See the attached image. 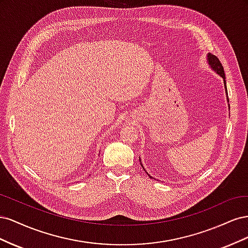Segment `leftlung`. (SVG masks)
<instances>
[{"mask_svg":"<svg viewBox=\"0 0 248 248\" xmlns=\"http://www.w3.org/2000/svg\"><path fill=\"white\" fill-rule=\"evenodd\" d=\"M208 62H209V65L212 67V68L219 74V76L223 78V84H224V87H226V91H227V82H226V76H224V70H223V67H222V65H221V63H220V61H219V59L217 58L216 56H214V55H211V54H209L208 55ZM228 92V91H227ZM141 164V163H140ZM141 167H142V164H141ZM142 169H144V167H142ZM145 170V169H144ZM147 172V171H146ZM148 174V172H147ZM149 175V174H148ZM150 178H152L151 176H150Z\"/></svg>","mask_w":248,"mask_h":248,"instance_id":"8db88e82","label":"left lung"}]
</instances>
